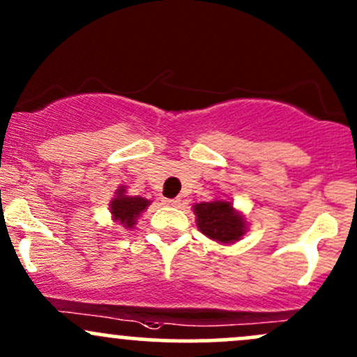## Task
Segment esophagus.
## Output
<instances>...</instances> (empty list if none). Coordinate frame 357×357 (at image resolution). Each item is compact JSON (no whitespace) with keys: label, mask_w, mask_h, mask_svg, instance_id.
Here are the masks:
<instances>
[{"label":"esophagus","mask_w":357,"mask_h":357,"mask_svg":"<svg viewBox=\"0 0 357 357\" xmlns=\"http://www.w3.org/2000/svg\"><path fill=\"white\" fill-rule=\"evenodd\" d=\"M163 202H165V204H168V206H177L178 202H180V199L178 197H175V199H163Z\"/></svg>","instance_id":"obj_1"}]
</instances>
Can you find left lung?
Instances as JSON below:
<instances>
[{
	"mask_svg": "<svg viewBox=\"0 0 357 357\" xmlns=\"http://www.w3.org/2000/svg\"><path fill=\"white\" fill-rule=\"evenodd\" d=\"M197 226L211 240L221 243H233L245 233V223L235 213L231 202L211 201L194 206Z\"/></svg>",
	"mask_w": 357,
	"mask_h": 357,
	"instance_id": "8db88e82",
	"label": "left lung"
}]
</instances>
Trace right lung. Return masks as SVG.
Masks as SVG:
<instances>
[{
  "instance_id": "right-lung-1",
  "label": "right lung",
  "mask_w": 357,
  "mask_h": 357,
  "mask_svg": "<svg viewBox=\"0 0 357 357\" xmlns=\"http://www.w3.org/2000/svg\"><path fill=\"white\" fill-rule=\"evenodd\" d=\"M149 201L143 197H131V195H126L124 189H119L117 197L114 199L112 204H110V211L114 214V220L119 221L124 228H132L136 223L137 216L146 209Z\"/></svg>"
}]
</instances>
